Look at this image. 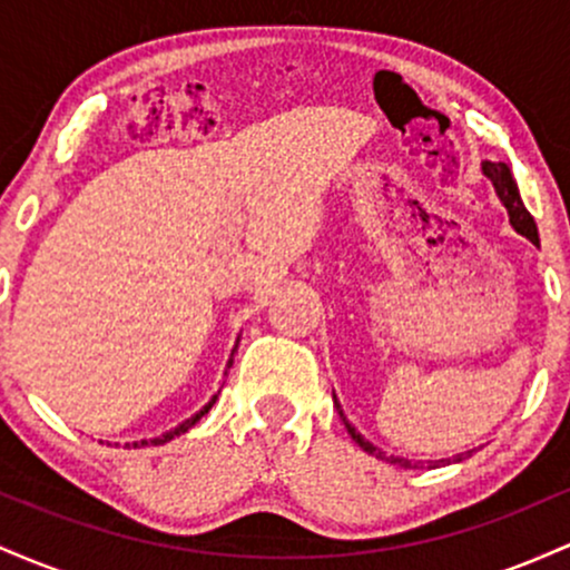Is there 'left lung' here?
<instances>
[{
  "instance_id": "8db88e82",
  "label": "left lung",
  "mask_w": 570,
  "mask_h": 570,
  "mask_svg": "<svg viewBox=\"0 0 570 570\" xmlns=\"http://www.w3.org/2000/svg\"><path fill=\"white\" fill-rule=\"evenodd\" d=\"M482 174H485L488 179L493 181V187H495V195H499L503 206H507V212H509V222H512V227H514V230L520 233V235H525V238L531 240V244L539 246V230H535V222H533V217H531V212H528V208H525V203H522V198H520V189H517V181H514L512 171H509V166H507V163H490V160H485V163H482ZM335 404H337V399H335ZM337 412H340V417H343L345 429H348L351 440L356 442L358 448L364 450V453H370V455L381 458V461L396 463V466H404V469H410V466H417V463L407 461V458H394V455H385L381 448H375V444H372L370 440H364V436L358 434V431L351 426V423H348V417H345V415H343V410H340V404H337ZM469 455H472V450H469V453H461V455H455L453 461H463V458H469ZM429 466H431V463H429ZM434 466H436V463H434Z\"/></svg>"
}]
</instances>
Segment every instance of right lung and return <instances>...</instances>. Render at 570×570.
Segmentation results:
<instances>
[{
  "mask_svg": "<svg viewBox=\"0 0 570 570\" xmlns=\"http://www.w3.org/2000/svg\"><path fill=\"white\" fill-rule=\"evenodd\" d=\"M230 364H233V358H230V362H227V367H230ZM214 402H217V396H212V402H208V404H206V407H203L200 412H195V415H193V417H187V421H185V423H179V426H176V429H171V431H166V434H160V436H155V440H141V442H134V448H144V444H166V442H171V440H174V436L185 434V431H189V429H193V426H195V423H198V421H200V417H203V415H206V412L214 407Z\"/></svg>",
  "mask_w": 570,
  "mask_h": 570,
  "instance_id": "right-lung-1",
  "label": "right lung"
}]
</instances>
